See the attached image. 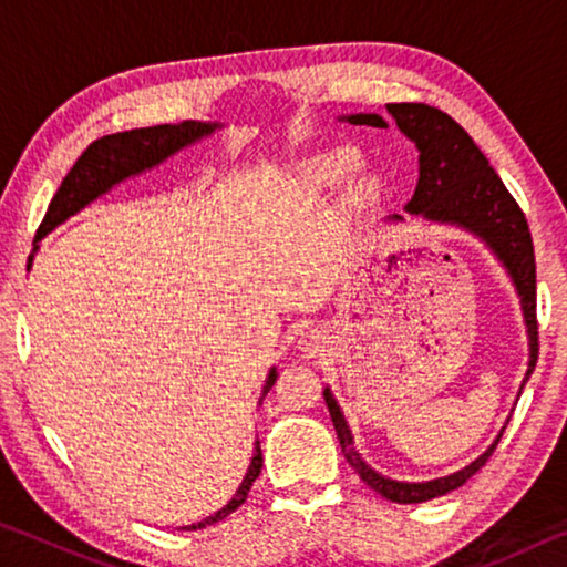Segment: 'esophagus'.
Here are the masks:
<instances>
[{
    "label": "esophagus",
    "instance_id": "esophagus-1",
    "mask_svg": "<svg viewBox=\"0 0 567 567\" xmlns=\"http://www.w3.org/2000/svg\"><path fill=\"white\" fill-rule=\"evenodd\" d=\"M322 344H324V338L320 330H305L300 334V340H297V348H300V352L307 354V358H315V354L322 350Z\"/></svg>",
    "mask_w": 567,
    "mask_h": 567
}]
</instances>
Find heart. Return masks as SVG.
<instances>
[{
    "label": "heart",
    "mask_w": 567,
    "mask_h": 567,
    "mask_svg": "<svg viewBox=\"0 0 567 567\" xmlns=\"http://www.w3.org/2000/svg\"><path fill=\"white\" fill-rule=\"evenodd\" d=\"M358 167H360V159L350 150H332V152H324V155L307 159L297 167L295 195L297 197L324 195V192L340 187ZM378 189H380V182L375 177L364 175L350 187V203H358V205L368 203V199L378 195Z\"/></svg>",
    "instance_id": "1"
}]
</instances>
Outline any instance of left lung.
Returning <instances> with one entry per match:
<instances>
[{
	"label": "left lung",
	"instance_id": "left-lung-1",
	"mask_svg": "<svg viewBox=\"0 0 567 567\" xmlns=\"http://www.w3.org/2000/svg\"><path fill=\"white\" fill-rule=\"evenodd\" d=\"M388 114L395 120L398 130L417 147V187L412 192L410 203L405 205V213L435 225L465 229V233L477 237L480 243L491 249L495 260L503 265V270L511 277L517 300H520L527 332V370L520 382V390H517V398H520L537 360L535 255L525 215L503 185V179L497 177V172L491 167V162L480 152L473 137L450 114L415 102L388 104ZM340 120L350 124H368V127H388V122L375 112L344 114ZM388 223H402V217L390 215ZM322 395L324 402H328L344 460L362 477L364 485H370L372 491L400 505L433 501V497L457 491L460 485H465L485 465V460L493 455V450L501 443L505 430L503 427L497 433L493 445L483 455L475 457L463 470H457V473L425 480V483H408V480H392L382 475L375 467L364 463L358 447H354L352 430L348 420H344L332 390L324 388Z\"/></svg>",
	"mask_w": 567,
	"mask_h": 567
}]
</instances>
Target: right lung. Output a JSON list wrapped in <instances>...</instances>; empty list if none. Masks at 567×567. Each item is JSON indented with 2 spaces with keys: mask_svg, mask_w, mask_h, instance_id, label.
I'll return each instance as SVG.
<instances>
[{
  "mask_svg": "<svg viewBox=\"0 0 567 567\" xmlns=\"http://www.w3.org/2000/svg\"><path fill=\"white\" fill-rule=\"evenodd\" d=\"M217 130H223V124L185 120L179 124H157V127L107 134V137L92 142V145L82 152V157L74 162V167L66 172L60 189H56V195L52 197L50 209H47L40 229H37L34 243H42L54 227H60L76 213H82L84 207L92 205L94 199H100L102 195H107V192H112L117 185H122L124 179L140 177L142 172L159 167L162 162H167L172 155H177L179 150L197 145L199 140L209 137V134H215ZM37 249H40V245L34 247V252ZM34 252L30 255V265H27V270L32 267ZM275 380H277V368H270L257 405H262V400L275 385ZM260 470H262V450H260V440H255L252 460H249L247 473L235 491L233 501H227L225 507H219L217 513L207 515L205 520L182 525V530H203V527L215 525L229 513H235L237 507L245 503L249 487H252L257 475H260Z\"/></svg>",
  "mask_w": 567,
  "mask_h": 567,
  "instance_id": "1",
  "label": "right lung"
}]
</instances>
